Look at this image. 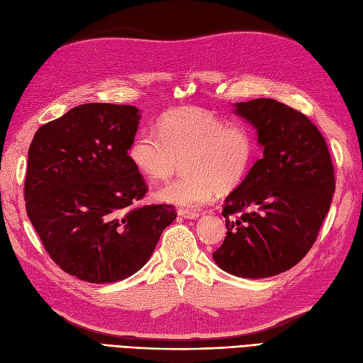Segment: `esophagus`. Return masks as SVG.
I'll list each match as a JSON object with an SVG mask.
<instances>
[{
  "label": "esophagus",
  "instance_id": "esophagus-1",
  "mask_svg": "<svg viewBox=\"0 0 363 363\" xmlns=\"http://www.w3.org/2000/svg\"><path fill=\"white\" fill-rule=\"evenodd\" d=\"M180 216H183L184 219H195L201 215L200 211H188V208H180L177 212Z\"/></svg>",
  "mask_w": 363,
  "mask_h": 363
}]
</instances>
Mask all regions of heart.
Here are the masks:
<instances>
[{
	"instance_id": "obj_1",
	"label": "heart",
	"mask_w": 363,
	"mask_h": 363,
	"mask_svg": "<svg viewBox=\"0 0 363 363\" xmlns=\"http://www.w3.org/2000/svg\"><path fill=\"white\" fill-rule=\"evenodd\" d=\"M252 131L240 123H227L200 107L174 108L157 121V133L140 130L128 147L133 167L152 180H164L177 169L179 179L155 192L160 203L199 207L215 191L227 192L242 182L255 157Z\"/></svg>"
}]
</instances>
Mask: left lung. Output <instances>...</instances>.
<instances>
[{
    "instance_id": "1",
    "label": "left lung",
    "mask_w": 363,
    "mask_h": 363,
    "mask_svg": "<svg viewBox=\"0 0 363 363\" xmlns=\"http://www.w3.org/2000/svg\"><path fill=\"white\" fill-rule=\"evenodd\" d=\"M263 156L224 203L227 236L213 255L223 271L267 279L295 267L316 240L335 194L327 144L311 119L271 98L236 103Z\"/></svg>"
}]
</instances>
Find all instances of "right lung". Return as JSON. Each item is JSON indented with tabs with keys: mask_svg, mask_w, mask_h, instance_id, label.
<instances>
[{
	"mask_svg": "<svg viewBox=\"0 0 363 363\" xmlns=\"http://www.w3.org/2000/svg\"><path fill=\"white\" fill-rule=\"evenodd\" d=\"M139 119L135 106L80 104L31 140L27 215L50 257L80 280L133 276L177 216L169 204L136 206L147 186L127 152Z\"/></svg>",
	"mask_w": 363,
	"mask_h": 363,
	"instance_id": "1",
	"label": "right lung"
}]
</instances>
